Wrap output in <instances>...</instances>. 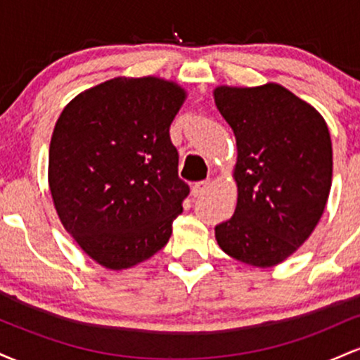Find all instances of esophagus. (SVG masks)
<instances>
[{
  "instance_id": "esophagus-1",
  "label": "esophagus",
  "mask_w": 360,
  "mask_h": 360,
  "mask_svg": "<svg viewBox=\"0 0 360 360\" xmlns=\"http://www.w3.org/2000/svg\"><path fill=\"white\" fill-rule=\"evenodd\" d=\"M208 188H210V179L198 181V183L193 186V196H203V194L208 191Z\"/></svg>"
}]
</instances>
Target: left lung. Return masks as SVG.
Instances as JSON below:
<instances>
[{
  "mask_svg": "<svg viewBox=\"0 0 360 360\" xmlns=\"http://www.w3.org/2000/svg\"><path fill=\"white\" fill-rule=\"evenodd\" d=\"M237 140V208L214 226L230 257L272 267L300 249L323 214L332 140L323 117L283 86L214 89Z\"/></svg>",
  "mask_w": 360,
  "mask_h": 360,
  "instance_id": "left-lung-1",
  "label": "left lung"
}]
</instances>
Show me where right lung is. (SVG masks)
Returning a JSON list of instances; mask_svg holds the SVG:
<instances>
[{"label": "right lung", "instance_id": "obj_1", "mask_svg": "<svg viewBox=\"0 0 360 360\" xmlns=\"http://www.w3.org/2000/svg\"><path fill=\"white\" fill-rule=\"evenodd\" d=\"M186 98L159 77H115L77 94L53 128L49 186L62 225L106 269L169 242L189 186L169 127Z\"/></svg>", "mask_w": 360, "mask_h": 360}]
</instances>
